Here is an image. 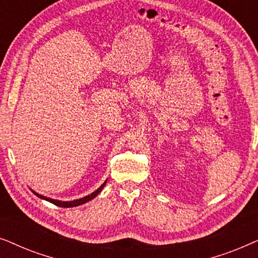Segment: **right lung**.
<instances>
[{
  "mask_svg": "<svg viewBox=\"0 0 258 258\" xmlns=\"http://www.w3.org/2000/svg\"><path fill=\"white\" fill-rule=\"evenodd\" d=\"M105 183H107V181H105V182L103 183V184H102L97 190H95L94 192H91L90 195L83 197V199L70 201V202H64V201H58V200H52V199H49V197H45V196H43V195H40V194H37V192H35V191H33V192H34L35 195H36L37 197H40V199L48 201V202L55 204V206H57V207H62V208H73V207L81 206V204H84V203L89 202V201H91L93 199H95V197H96V196L98 195V194H100V192L102 191V189H103V186L105 185Z\"/></svg>",
  "mask_w": 258,
  "mask_h": 258,
  "instance_id": "right-lung-1",
  "label": "right lung"
}]
</instances>
